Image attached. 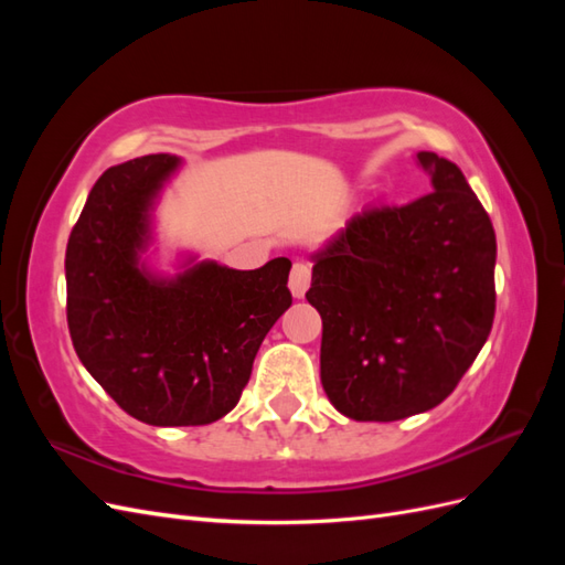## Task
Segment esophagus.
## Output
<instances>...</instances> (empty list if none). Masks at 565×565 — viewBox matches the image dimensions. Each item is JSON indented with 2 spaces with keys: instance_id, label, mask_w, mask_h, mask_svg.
<instances>
[{
  "instance_id": "obj_1",
  "label": "esophagus",
  "mask_w": 565,
  "mask_h": 565,
  "mask_svg": "<svg viewBox=\"0 0 565 565\" xmlns=\"http://www.w3.org/2000/svg\"><path fill=\"white\" fill-rule=\"evenodd\" d=\"M309 285H311V268H309V264L297 262L292 266V273H289V292H292L295 299H303Z\"/></svg>"
}]
</instances>
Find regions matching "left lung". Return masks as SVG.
Wrapping results in <instances>:
<instances>
[{"label":"left lung","mask_w":565,"mask_h":565,"mask_svg":"<svg viewBox=\"0 0 565 565\" xmlns=\"http://www.w3.org/2000/svg\"><path fill=\"white\" fill-rule=\"evenodd\" d=\"M431 191L355 214L311 254L320 382L355 422H396L446 401L494 318L498 243L461 169L417 152Z\"/></svg>","instance_id":"8db88e82"}]
</instances>
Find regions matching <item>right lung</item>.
<instances>
[{
  "label": "right lung",
  "instance_id": "1",
  "mask_svg": "<svg viewBox=\"0 0 565 565\" xmlns=\"http://www.w3.org/2000/svg\"><path fill=\"white\" fill-rule=\"evenodd\" d=\"M181 164L160 152L106 169L65 249L67 328L79 361L150 426L228 415L264 337L292 306L285 256L237 270L181 252L177 273L156 266V207Z\"/></svg>",
  "mask_w": 565,
  "mask_h": 565
}]
</instances>
